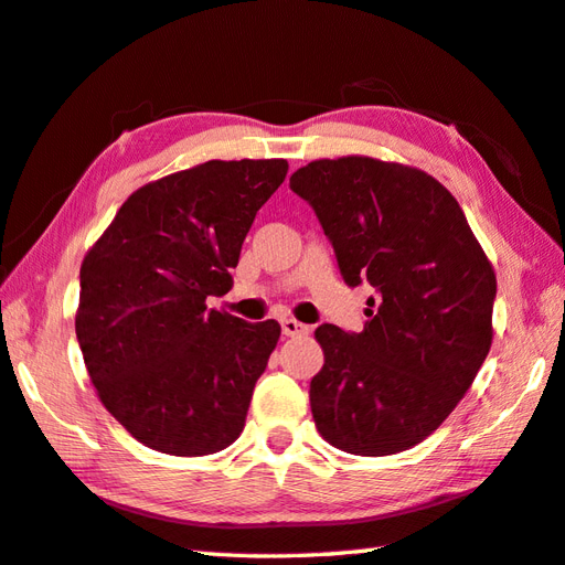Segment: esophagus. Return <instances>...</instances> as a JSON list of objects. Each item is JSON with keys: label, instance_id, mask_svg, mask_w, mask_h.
Listing matches in <instances>:
<instances>
[{"label": "esophagus", "instance_id": "1", "mask_svg": "<svg viewBox=\"0 0 565 565\" xmlns=\"http://www.w3.org/2000/svg\"><path fill=\"white\" fill-rule=\"evenodd\" d=\"M281 332L286 334V338H301V334H308V328L303 326V322H298L294 318H284L281 320Z\"/></svg>", "mask_w": 565, "mask_h": 565}]
</instances>
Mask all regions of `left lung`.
<instances>
[{"label":"left lung","mask_w":565,"mask_h":565,"mask_svg":"<svg viewBox=\"0 0 565 565\" xmlns=\"http://www.w3.org/2000/svg\"><path fill=\"white\" fill-rule=\"evenodd\" d=\"M313 206L347 286L371 284L362 332L320 326L326 364L310 381L322 439L388 456L449 417L493 342L495 271L447 186L362 154L291 174Z\"/></svg>","instance_id":"left-lung-1"}]
</instances>
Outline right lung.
<instances>
[{"mask_svg": "<svg viewBox=\"0 0 565 565\" xmlns=\"http://www.w3.org/2000/svg\"><path fill=\"white\" fill-rule=\"evenodd\" d=\"M286 160H209L140 186L79 269L77 342L118 423L172 456L215 454L239 437L276 320L209 310L225 296L252 221Z\"/></svg>", "mask_w": 565, "mask_h": 565, "instance_id": "right-lung-1", "label": "right lung"}]
</instances>
